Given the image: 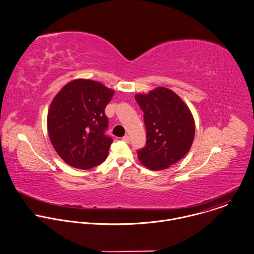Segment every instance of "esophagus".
Instances as JSON below:
<instances>
[{
  "label": "esophagus",
  "mask_w": 254,
  "mask_h": 254,
  "mask_svg": "<svg viewBox=\"0 0 254 254\" xmlns=\"http://www.w3.org/2000/svg\"><path fill=\"white\" fill-rule=\"evenodd\" d=\"M123 140L128 143V142H129V136H128V135H125V136L123 137Z\"/></svg>",
  "instance_id": "esophagus-1"
}]
</instances>
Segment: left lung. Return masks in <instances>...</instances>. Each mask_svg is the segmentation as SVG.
<instances>
[{"label":"left lung","mask_w":254,"mask_h":254,"mask_svg":"<svg viewBox=\"0 0 254 254\" xmlns=\"http://www.w3.org/2000/svg\"><path fill=\"white\" fill-rule=\"evenodd\" d=\"M143 111L146 146L137 151L146 168L167 169L190 150L195 136V120L184 101L172 90L157 87L134 96Z\"/></svg>","instance_id":"left-lung-1"}]
</instances>
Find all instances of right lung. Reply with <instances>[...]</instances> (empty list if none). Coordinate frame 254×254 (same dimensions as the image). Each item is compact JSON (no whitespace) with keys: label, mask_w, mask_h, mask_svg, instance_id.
<instances>
[{"label":"right lung","mask_w":254,"mask_h":254,"mask_svg":"<svg viewBox=\"0 0 254 254\" xmlns=\"http://www.w3.org/2000/svg\"><path fill=\"white\" fill-rule=\"evenodd\" d=\"M115 94L100 82L75 79L53 98L47 114V132L57 154L68 165L90 169L108 156L113 139L105 108Z\"/></svg>","instance_id":"1"}]
</instances>
